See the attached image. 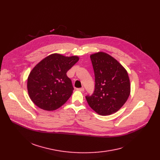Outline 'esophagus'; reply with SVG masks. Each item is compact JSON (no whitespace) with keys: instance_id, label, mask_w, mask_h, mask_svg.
<instances>
[{"instance_id":"esophagus-1","label":"esophagus","mask_w":160,"mask_h":160,"mask_svg":"<svg viewBox=\"0 0 160 160\" xmlns=\"http://www.w3.org/2000/svg\"><path fill=\"white\" fill-rule=\"evenodd\" d=\"M77 90H78V91H82V92H83V91H84V88H77Z\"/></svg>"}]
</instances>
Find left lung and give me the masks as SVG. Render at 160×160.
I'll return each mask as SVG.
<instances>
[{
    "label": "left lung",
    "mask_w": 160,
    "mask_h": 160,
    "mask_svg": "<svg viewBox=\"0 0 160 160\" xmlns=\"http://www.w3.org/2000/svg\"><path fill=\"white\" fill-rule=\"evenodd\" d=\"M95 72L93 94L86 96L89 106L100 115L119 111L130 94V82L124 67L114 58L104 52L90 56Z\"/></svg>",
    "instance_id": "8db88e82"
}]
</instances>
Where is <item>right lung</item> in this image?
Wrapping results in <instances>:
<instances>
[{"label": "right lung", "instance_id": "1", "mask_svg": "<svg viewBox=\"0 0 160 160\" xmlns=\"http://www.w3.org/2000/svg\"><path fill=\"white\" fill-rule=\"evenodd\" d=\"M78 60L77 56L55 53L39 62L30 72L27 80L32 101L47 111L56 110L63 105L74 90L66 73Z\"/></svg>", "mask_w": 160, "mask_h": 160}]
</instances>
